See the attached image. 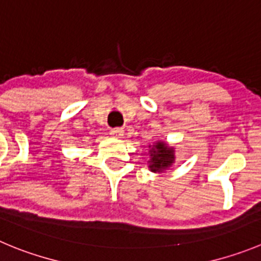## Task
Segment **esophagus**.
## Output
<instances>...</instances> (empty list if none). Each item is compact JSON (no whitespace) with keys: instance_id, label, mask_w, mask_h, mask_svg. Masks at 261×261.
I'll return each mask as SVG.
<instances>
[{"instance_id":"obj_1","label":"esophagus","mask_w":261,"mask_h":261,"mask_svg":"<svg viewBox=\"0 0 261 261\" xmlns=\"http://www.w3.org/2000/svg\"><path fill=\"white\" fill-rule=\"evenodd\" d=\"M111 135L113 136V138H122L123 135H125V131L122 130V128H112L111 130Z\"/></svg>"}]
</instances>
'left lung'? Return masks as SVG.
<instances>
[{"label": "left lung", "instance_id": "1", "mask_svg": "<svg viewBox=\"0 0 261 261\" xmlns=\"http://www.w3.org/2000/svg\"><path fill=\"white\" fill-rule=\"evenodd\" d=\"M148 169L154 174H164L175 164V148L164 140H158L149 145Z\"/></svg>", "mask_w": 261, "mask_h": 261}]
</instances>
